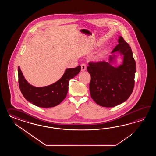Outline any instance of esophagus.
I'll return each instance as SVG.
<instances>
[{"instance_id":"34e87169","label":"esophagus","mask_w":156,"mask_h":156,"mask_svg":"<svg viewBox=\"0 0 156 156\" xmlns=\"http://www.w3.org/2000/svg\"><path fill=\"white\" fill-rule=\"evenodd\" d=\"M86 70V65H85V64H84V63L81 64V71H83H83H85Z\"/></svg>"}]
</instances>
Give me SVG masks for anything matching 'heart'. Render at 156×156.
I'll use <instances>...</instances> for the list:
<instances>
[{
    "mask_svg": "<svg viewBox=\"0 0 156 156\" xmlns=\"http://www.w3.org/2000/svg\"><path fill=\"white\" fill-rule=\"evenodd\" d=\"M108 51L107 50H103L99 52V53H97L95 56L94 57L93 59L94 61L99 62L101 60H103V58L105 57L107 54Z\"/></svg>",
    "mask_w": 156,
    "mask_h": 156,
    "instance_id": "obj_1",
    "label": "heart"
}]
</instances>
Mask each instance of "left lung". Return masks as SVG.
<instances>
[{"label": "left lung", "mask_w": 156, "mask_h": 156, "mask_svg": "<svg viewBox=\"0 0 156 156\" xmlns=\"http://www.w3.org/2000/svg\"><path fill=\"white\" fill-rule=\"evenodd\" d=\"M110 55L109 62L89 63L87 70L91 76L89 89L94 101L103 107L111 108L126 101L134 86L136 65L132 51L123 37ZM120 56L122 62L117 64Z\"/></svg>", "instance_id": "1"}]
</instances>
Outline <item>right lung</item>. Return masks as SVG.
<instances>
[{"label":"right lung","mask_w":156,"mask_h":156,"mask_svg":"<svg viewBox=\"0 0 156 156\" xmlns=\"http://www.w3.org/2000/svg\"><path fill=\"white\" fill-rule=\"evenodd\" d=\"M81 66L66 69L62 76L56 83L43 87H36L28 83L20 67L18 68L19 86L26 99L41 108H48L56 106L66 98L70 79L79 73Z\"/></svg>","instance_id":"right-lung-1"}]
</instances>
